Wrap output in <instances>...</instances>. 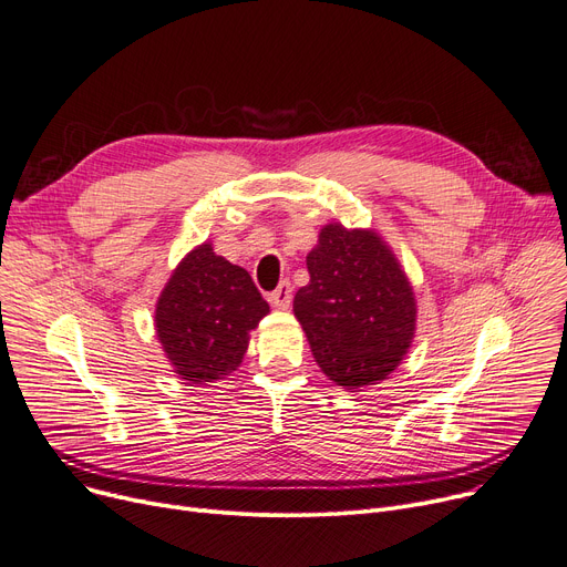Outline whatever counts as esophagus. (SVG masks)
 Wrapping results in <instances>:
<instances>
[{"mask_svg":"<svg viewBox=\"0 0 567 567\" xmlns=\"http://www.w3.org/2000/svg\"><path fill=\"white\" fill-rule=\"evenodd\" d=\"M291 298H293V289H291V282H280L278 285V289L269 296V300H271V306L274 308H280V310H287L289 306H291Z\"/></svg>","mask_w":567,"mask_h":567,"instance_id":"1","label":"esophagus"}]
</instances>
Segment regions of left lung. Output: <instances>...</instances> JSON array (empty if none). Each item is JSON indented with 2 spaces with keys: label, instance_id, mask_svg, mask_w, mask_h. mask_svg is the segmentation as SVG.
Returning a JSON list of instances; mask_svg holds the SVG:
<instances>
[{
  "label": "left lung",
  "instance_id": "left-lung-1",
  "mask_svg": "<svg viewBox=\"0 0 567 567\" xmlns=\"http://www.w3.org/2000/svg\"><path fill=\"white\" fill-rule=\"evenodd\" d=\"M306 261L310 282L296 291L293 315L321 371L351 392L388 379L417 326L396 255L379 233L328 223Z\"/></svg>",
  "mask_w": 567,
  "mask_h": 567
}]
</instances>
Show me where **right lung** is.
Masks as SVG:
<instances>
[{
    "label": "right lung",
    "mask_w": 567,
    "mask_h": 567,
    "mask_svg": "<svg viewBox=\"0 0 567 567\" xmlns=\"http://www.w3.org/2000/svg\"><path fill=\"white\" fill-rule=\"evenodd\" d=\"M269 315L246 269L205 241L177 264L159 293L155 330L177 379L207 385L244 360L250 330Z\"/></svg>",
    "instance_id": "1"
}]
</instances>
